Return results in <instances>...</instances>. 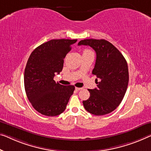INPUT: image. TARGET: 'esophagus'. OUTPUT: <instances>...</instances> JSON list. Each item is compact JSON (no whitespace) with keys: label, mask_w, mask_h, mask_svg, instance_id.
I'll use <instances>...</instances> for the list:
<instances>
[{"label":"esophagus","mask_w":151,"mask_h":151,"mask_svg":"<svg viewBox=\"0 0 151 151\" xmlns=\"http://www.w3.org/2000/svg\"><path fill=\"white\" fill-rule=\"evenodd\" d=\"M82 88H80V87H75V89L76 90V91H79V90L81 89Z\"/></svg>","instance_id":"esophagus-1"}]
</instances>
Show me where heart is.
I'll list each match as a JSON object with an SVG mask.
<instances>
[{"mask_svg":"<svg viewBox=\"0 0 151 151\" xmlns=\"http://www.w3.org/2000/svg\"><path fill=\"white\" fill-rule=\"evenodd\" d=\"M90 50H89V49H85L84 51H83V53H87V52H90Z\"/></svg>","mask_w":151,"mask_h":151,"instance_id":"1","label":"heart"}]
</instances>
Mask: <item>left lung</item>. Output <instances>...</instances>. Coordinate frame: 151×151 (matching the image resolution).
Here are the masks:
<instances>
[{"label": "left lung", "mask_w": 151, "mask_h": 151, "mask_svg": "<svg viewBox=\"0 0 151 151\" xmlns=\"http://www.w3.org/2000/svg\"><path fill=\"white\" fill-rule=\"evenodd\" d=\"M78 45H88L96 53L92 74L97 76V88L88 89L90 96L83 101L87 111L100 116L114 111L127 91L129 72L123 55L111 42L104 39H85Z\"/></svg>", "instance_id": "left-lung-1"}]
</instances>
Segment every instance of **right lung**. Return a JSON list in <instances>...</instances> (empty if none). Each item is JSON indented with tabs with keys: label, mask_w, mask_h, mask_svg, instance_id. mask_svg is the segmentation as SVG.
I'll use <instances>...</instances> for the list:
<instances>
[{
	"label": "right lung",
	"mask_w": 151,
	"mask_h": 151,
	"mask_svg": "<svg viewBox=\"0 0 151 151\" xmlns=\"http://www.w3.org/2000/svg\"><path fill=\"white\" fill-rule=\"evenodd\" d=\"M76 41L51 40L37 47L28 58L24 71L26 93L34 109L43 115L62 113L73 94L74 85H60L53 78L62 70L64 58Z\"/></svg>",
	"instance_id": "obj_1"
}]
</instances>
